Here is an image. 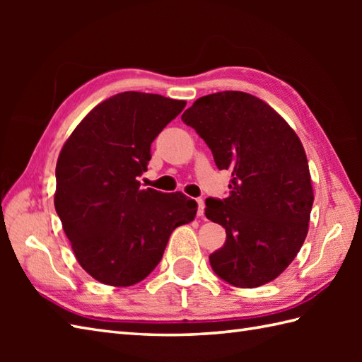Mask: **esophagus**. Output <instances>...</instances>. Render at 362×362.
Returning a JSON list of instances; mask_svg holds the SVG:
<instances>
[{"label":"esophagus","instance_id":"obj_1","mask_svg":"<svg viewBox=\"0 0 362 362\" xmlns=\"http://www.w3.org/2000/svg\"><path fill=\"white\" fill-rule=\"evenodd\" d=\"M196 202H197V216L199 218H202L204 216V210H205V202H204V199H196Z\"/></svg>","mask_w":362,"mask_h":362}]
</instances>
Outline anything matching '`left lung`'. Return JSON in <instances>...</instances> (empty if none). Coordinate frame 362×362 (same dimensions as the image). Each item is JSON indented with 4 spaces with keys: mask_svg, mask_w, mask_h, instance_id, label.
<instances>
[{
    "mask_svg": "<svg viewBox=\"0 0 362 362\" xmlns=\"http://www.w3.org/2000/svg\"><path fill=\"white\" fill-rule=\"evenodd\" d=\"M182 121L211 149L216 166L232 171L228 196L205 201V216L227 233L224 247L210 255L214 274L238 288L272 281L308 233L314 194L298 136L271 105L243 91L199 98Z\"/></svg>",
    "mask_w": 362,
    "mask_h": 362,
    "instance_id": "1",
    "label": "left lung"
}]
</instances>
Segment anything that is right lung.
I'll return each mask as SVG.
<instances>
[{
  "mask_svg": "<svg viewBox=\"0 0 362 362\" xmlns=\"http://www.w3.org/2000/svg\"><path fill=\"white\" fill-rule=\"evenodd\" d=\"M185 101L124 91L96 105L64 144L54 206L76 259L95 280L132 286L160 263L173 230L197 202L180 191L140 188L151 144Z\"/></svg>",
  "mask_w": 362,
  "mask_h": 362,
  "instance_id": "obj_1",
  "label": "right lung"
}]
</instances>
